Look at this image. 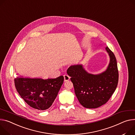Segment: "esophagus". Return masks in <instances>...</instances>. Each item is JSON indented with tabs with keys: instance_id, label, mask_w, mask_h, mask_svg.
<instances>
[{
	"instance_id": "1",
	"label": "esophagus",
	"mask_w": 135,
	"mask_h": 135,
	"mask_svg": "<svg viewBox=\"0 0 135 135\" xmlns=\"http://www.w3.org/2000/svg\"><path fill=\"white\" fill-rule=\"evenodd\" d=\"M64 81L65 82H67L70 80V77L68 75H64Z\"/></svg>"
}]
</instances>
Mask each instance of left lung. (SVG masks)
<instances>
[{"mask_svg": "<svg viewBox=\"0 0 135 135\" xmlns=\"http://www.w3.org/2000/svg\"><path fill=\"white\" fill-rule=\"evenodd\" d=\"M110 61L107 69L98 74L88 73L82 64L71 66L68 75L74 85L75 95L84 108L94 109L106 103L117 86L118 71L116 59L108 47H105Z\"/></svg>", "mask_w": 135, "mask_h": 135, "instance_id": "1", "label": "left lung"}]
</instances>
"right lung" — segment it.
Wrapping results in <instances>:
<instances>
[{
  "mask_svg": "<svg viewBox=\"0 0 135 135\" xmlns=\"http://www.w3.org/2000/svg\"><path fill=\"white\" fill-rule=\"evenodd\" d=\"M64 77L55 79L17 77L15 79L16 88L22 99L33 108L44 110L54 102L63 84Z\"/></svg>",
  "mask_w": 135,
  "mask_h": 135,
  "instance_id": "right-lung-1",
  "label": "right lung"
}]
</instances>
